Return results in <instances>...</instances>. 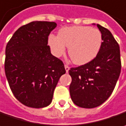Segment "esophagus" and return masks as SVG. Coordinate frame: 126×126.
<instances>
[{
  "label": "esophagus",
  "mask_w": 126,
  "mask_h": 126,
  "mask_svg": "<svg viewBox=\"0 0 126 126\" xmlns=\"http://www.w3.org/2000/svg\"><path fill=\"white\" fill-rule=\"evenodd\" d=\"M64 68H65V70H66V72L67 73L68 72H69V66H67V65H64Z\"/></svg>",
  "instance_id": "esophagus-1"
}]
</instances>
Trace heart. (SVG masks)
I'll list each match as a JSON object with an SVG mask.
<instances>
[{
	"mask_svg": "<svg viewBox=\"0 0 126 126\" xmlns=\"http://www.w3.org/2000/svg\"><path fill=\"white\" fill-rule=\"evenodd\" d=\"M101 32L89 26H72L60 29L58 35L48 37V45L52 53L60 57L68 47V53L72 62L84 65L94 60L102 45Z\"/></svg>",
	"mask_w": 126,
	"mask_h": 126,
	"instance_id": "heart-1",
	"label": "heart"
}]
</instances>
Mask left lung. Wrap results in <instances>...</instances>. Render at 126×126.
Segmentation results:
<instances>
[{
  "label": "left lung",
  "mask_w": 126,
  "mask_h": 126,
  "mask_svg": "<svg viewBox=\"0 0 126 126\" xmlns=\"http://www.w3.org/2000/svg\"><path fill=\"white\" fill-rule=\"evenodd\" d=\"M96 25L103 39L97 56L84 65L69 70L72 79L69 86L71 98L75 105L84 109L97 107L109 98L121 69L118 44L108 29Z\"/></svg>",
  "instance_id": "8db88e82"
}]
</instances>
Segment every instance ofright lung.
Here are the masks:
<instances>
[{
    "label": "right lung",
    "instance_id": "right-lung-1",
    "mask_svg": "<svg viewBox=\"0 0 126 126\" xmlns=\"http://www.w3.org/2000/svg\"><path fill=\"white\" fill-rule=\"evenodd\" d=\"M56 27V22L32 21L20 27L7 44L6 78L15 97L26 106H49L59 79L66 73L63 62L47 45Z\"/></svg>",
    "mask_w": 126,
    "mask_h": 126
}]
</instances>
